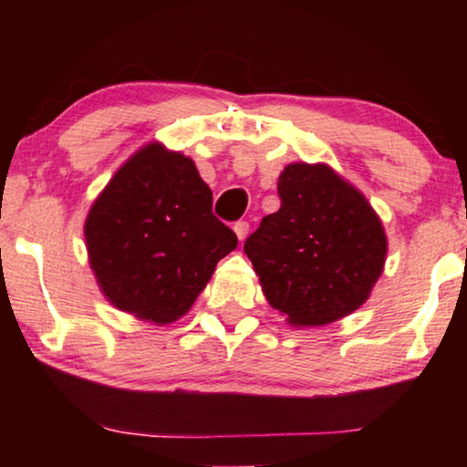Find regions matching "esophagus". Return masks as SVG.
<instances>
[{"mask_svg": "<svg viewBox=\"0 0 467 467\" xmlns=\"http://www.w3.org/2000/svg\"><path fill=\"white\" fill-rule=\"evenodd\" d=\"M248 229H251V225H248L246 221H238V223H235V225H234V232H235V235H238V240H246Z\"/></svg>", "mask_w": 467, "mask_h": 467, "instance_id": "obj_1", "label": "esophagus"}]
</instances>
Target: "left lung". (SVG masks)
<instances>
[{
	"label": "left lung",
	"instance_id": "left-lung-1",
	"mask_svg": "<svg viewBox=\"0 0 467 467\" xmlns=\"http://www.w3.org/2000/svg\"><path fill=\"white\" fill-rule=\"evenodd\" d=\"M278 195V213L264 216L244 242L265 299L296 327L350 315L385 267L379 214L325 163L286 165Z\"/></svg>",
	"mask_w": 467,
	"mask_h": 467
}]
</instances>
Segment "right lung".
I'll use <instances>...</instances> for the list:
<instances>
[{
  "label": "right lung",
  "mask_w": 467,
  "mask_h": 467,
  "mask_svg": "<svg viewBox=\"0 0 467 467\" xmlns=\"http://www.w3.org/2000/svg\"><path fill=\"white\" fill-rule=\"evenodd\" d=\"M88 264L108 302L165 325L187 315L238 238L213 214L193 159L150 142L120 165L85 221Z\"/></svg>",
  "instance_id": "right-lung-1"
}]
</instances>
